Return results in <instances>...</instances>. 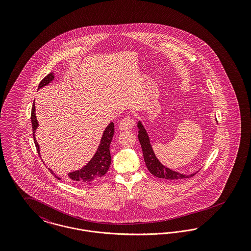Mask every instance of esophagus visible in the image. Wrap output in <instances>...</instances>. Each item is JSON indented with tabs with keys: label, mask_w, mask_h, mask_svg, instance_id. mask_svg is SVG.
<instances>
[{
	"label": "esophagus",
	"mask_w": 251,
	"mask_h": 251,
	"mask_svg": "<svg viewBox=\"0 0 251 251\" xmlns=\"http://www.w3.org/2000/svg\"><path fill=\"white\" fill-rule=\"evenodd\" d=\"M133 126H134V120L131 117H127L120 121L119 127L120 131H130L133 128Z\"/></svg>",
	"instance_id": "obj_1"
}]
</instances>
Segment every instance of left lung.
Here are the masks:
<instances>
[{
  "instance_id": "obj_1",
  "label": "left lung",
  "mask_w": 251,
  "mask_h": 251,
  "mask_svg": "<svg viewBox=\"0 0 251 251\" xmlns=\"http://www.w3.org/2000/svg\"><path fill=\"white\" fill-rule=\"evenodd\" d=\"M137 128H138V139L142 148L143 151L144 161L146 163V166L148 167L149 171L154 175L157 178L166 179H180L185 178H190L197 174V172L192 173L189 175L181 174L178 171L172 170L168 167H165L156 157L155 153L153 151V149L151 147V144L150 141L149 134L146 131L142 122L138 120L137 122Z\"/></svg>"
}]
</instances>
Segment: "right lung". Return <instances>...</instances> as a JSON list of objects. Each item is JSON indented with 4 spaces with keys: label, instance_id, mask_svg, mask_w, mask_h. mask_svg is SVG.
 Instances as JSON below:
<instances>
[{
    "label": "right lung",
    "instance_id": "1",
    "mask_svg": "<svg viewBox=\"0 0 251 251\" xmlns=\"http://www.w3.org/2000/svg\"><path fill=\"white\" fill-rule=\"evenodd\" d=\"M54 79V74L53 72L49 73L48 75L39 83L38 89L41 87L48 85L52 80ZM31 122H32V128H33V136H34V141L36 145V151L40 155V150H39V145L37 143L36 139V131L38 127V122L36 120V106H35V100L34 104L32 107V113H31ZM115 133V128H114V123L110 122L107 127L102 133L100 143L99 145L97 151L91 160L79 170H75L70 172L68 174L69 179L72 180L73 183L75 184H91L93 181L100 179V177L104 176L111 165V154H110V144L112 142L113 135ZM49 170L51 172V174L56 178L60 179L54 172L49 168Z\"/></svg>",
    "mask_w": 251,
    "mask_h": 251
}]
</instances>
